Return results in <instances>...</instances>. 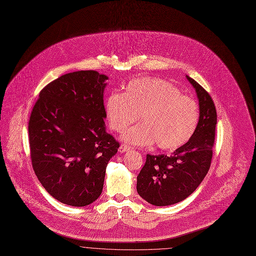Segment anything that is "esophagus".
<instances>
[{"mask_svg":"<svg viewBox=\"0 0 256 256\" xmlns=\"http://www.w3.org/2000/svg\"><path fill=\"white\" fill-rule=\"evenodd\" d=\"M132 148L130 146H128V144H122V146H120V148H118V152H126L130 150Z\"/></svg>","mask_w":256,"mask_h":256,"instance_id":"esophagus-1","label":"esophagus"}]
</instances>
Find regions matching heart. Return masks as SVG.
Segmentation results:
<instances>
[{
	"label": "heart",
	"mask_w": 256,
	"mask_h": 256,
	"mask_svg": "<svg viewBox=\"0 0 256 256\" xmlns=\"http://www.w3.org/2000/svg\"><path fill=\"white\" fill-rule=\"evenodd\" d=\"M110 128L122 132L136 120L140 122L122 134L134 146L156 142L162 150H175L194 134L199 122V108L194 100L164 79L142 77L130 80L124 94L112 92L104 102Z\"/></svg>",
	"instance_id": "b5f03b06"
}]
</instances>
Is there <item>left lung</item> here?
<instances>
[{
	"mask_svg": "<svg viewBox=\"0 0 256 256\" xmlns=\"http://www.w3.org/2000/svg\"><path fill=\"white\" fill-rule=\"evenodd\" d=\"M199 100V122L192 138L171 156L146 154L136 177L138 195L154 206L179 203L189 197L207 175L212 160L217 114L209 94L190 76Z\"/></svg>",
	"mask_w": 256,
	"mask_h": 256,
	"instance_id": "left-lung-1",
	"label": "left lung"
}]
</instances>
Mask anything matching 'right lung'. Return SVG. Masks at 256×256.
<instances>
[{"mask_svg": "<svg viewBox=\"0 0 256 256\" xmlns=\"http://www.w3.org/2000/svg\"><path fill=\"white\" fill-rule=\"evenodd\" d=\"M108 77L94 70L60 76L40 92L29 120L34 172L59 202L83 207L102 194L106 170L120 148L106 130Z\"/></svg>", "mask_w": 256, "mask_h": 256, "instance_id": "1", "label": "right lung"}]
</instances>
